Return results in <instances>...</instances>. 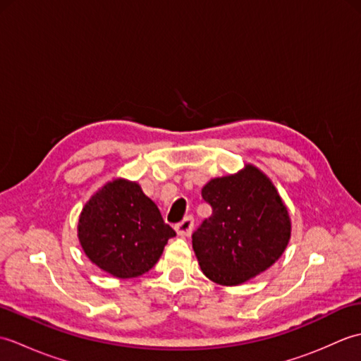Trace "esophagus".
<instances>
[{"instance_id":"obj_1","label":"esophagus","mask_w":361,"mask_h":361,"mask_svg":"<svg viewBox=\"0 0 361 361\" xmlns=\"http://www.w3.org/2000/svg\"><path fill=\"white\" fill-rule=\"evenodd\" d=\"M194 229V219L192 217H185L180 224L175 225V231L178 235H189Z\"/></svg>"}]
</instances>
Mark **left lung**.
Instances as JSON below:
<instances>
[{
	"mask_svg": "<svg viewBox=\"0 0 361 361\" xmlns=\"http://www.w3.org/2000/svg\"><path fill=\"white\" fill-rule=\"evenodd\" d=\"M212 208L192 234L202 271L220 286H239L278 260L290 240V217L267 175L247 166L202 189Z\"/></svg>",
	"mask_w": 361,
	"mask_h": 361,
	"instance_id": "8db88e82",
	"label": "left lung"
}]
</instances>
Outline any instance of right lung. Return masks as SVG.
Segmentation results:
<instances>
[{
  "instance_id": "1",
  "label": "right lung",
  "mask_w": 361,
  "mask_h": 361,
  "mask_svg": "<svg viewBox=\"0 0 361 361\" xmlns=\"http://www.w3.org/2000/svg\"><path fill=\"white\" fill-rule=\"evenodd\" d=\"M175 235L140 185L114 180L90 198L79 219V240L93 264L116 278L141 276Z\"/></svg>"
}]
</instances>
